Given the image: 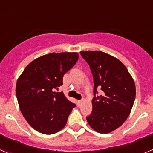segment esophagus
<instances>
[{
	"label": "esophagus",
	"mask_w": 153,
	"mask_h": 153,
	"mask_svg": "<svg viewBox=\"0 0 153 153\" xmlns=\"http://www.w3.org/2000/svg\"><path fill=\"white\" fill-rule=\"evenodd\" d=\"M83 100H78L77 101V106H80L81 104L83 103Z\"/></svg>",
	"instance_id": "1"
}]
</instances>
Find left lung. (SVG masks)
I'll return each instance as SVG.
<instances>
[{"label":"left lung","instance_id":"left-lung-1","mask_svg":"<svg viewBox=\"0 0 153 153\" xmlns=\"http://www.w3.org/2000/svg\"><path fill=\"white\" fill-rule=\"evenodd\" d=\"M93 76V111L86 117L89 125L100 133H109L129 117L136 97V86L125 65L102 51H81ZM97 88L102 90L97 96Z\"/></svg>","mask_w":153,"mask_h":153}]
</instances>
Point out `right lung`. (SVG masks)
<instances>
[{
  "label": "right lung",
  "mask_w": 153,
  "mask_h": 153,
  "mask_svg": "<svg viewBox=\"0 0 153 153\" xmlns=\"http://www.w3.org/2000/svg\"><path fill=\"white\" fill-rule=\"evenodd\" d=\"M77 53H52L36 58L24 69L16 85L23 116L35 130L53 134L61 130L76 105L63 92V76L77 62Z\"/></svg>",
  "instance_id": "obj_1"
}]
</instances>
